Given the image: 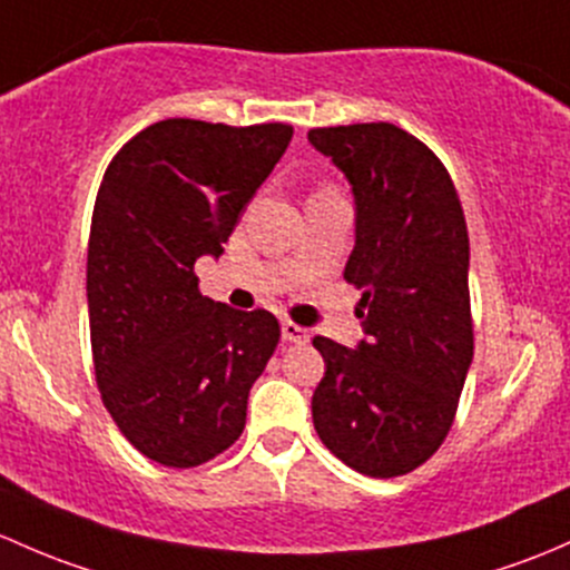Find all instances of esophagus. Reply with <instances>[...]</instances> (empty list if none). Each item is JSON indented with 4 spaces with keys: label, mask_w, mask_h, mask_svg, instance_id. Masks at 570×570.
I'll use <instances>...</instances> for the list:
<instances>
[{
    "label": "esophagus",
    "mask_w": 570,
    "mask_h": 570,
    "mask_svg": "<svg viewBox=\"0 0 570 570\" xmlns=\"http://www.w3.org/2000/svg\"><path fill=\"white\" fill-rule=\"evenodd\" d=\"M281 333H284L286 341H292V344H305L308 341V331H305L303 325H297V322H281Z\"/></svg>",
    "instance_id": "34e87169"
}]
</instances>
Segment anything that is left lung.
<instances>
[{
  "mask_svg": "<svg viewBox=\"0 0 570 570\" xmlns=\"http://www.w3.org/2000/svg\"><path fill=\"white\" fill-rule=\"evenodd\" d=\"M355 194L346 284L363 292L357 350L316 335L325 376L311 399L327 451L368 478L406 475L440 451L475 350L470 237L445 164L391 122L311 128Z\"/></svg>",
  "mask_w": 570,
  "mask_h": 570,
  "instance_id": "8db88e82",
  "label": "left lung"
}]
</instances>
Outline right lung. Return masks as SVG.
<instances>
[{
  "mask_svg": "<svg viewBox=\"0 0 570 570\" xmlns=\"http://www.w3.org/2000/svg\"><path fill=\"white\" fill-rule=\"evenodd\" d=\"M292 134L286 122L164 119L122 144L100 183L87 245L95 380L125 440L164 466L235 445L281 341L269 311L202 295L194 265L224 254Z\"/></svg>",
  "mask_w": 570,
  "mask_h": 570,
  "instance_id": "obj_1",
  "label": "right lung"
}]
</instances>
